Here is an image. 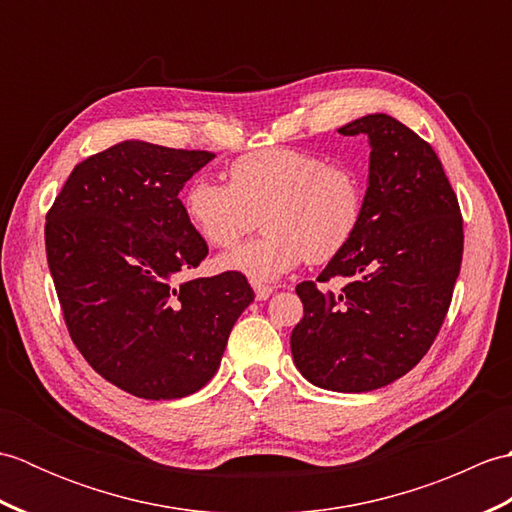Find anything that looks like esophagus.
I'll return each instance as SVG.
<instances>
[{
    "instance_id": "obj_1",
    "label": "esophagus",
    "mask_w": 512,
    "mask_h": 512,
    "mask_svg": "<svg viewBox=\"0 0 512 512\" xmlns=\"http://www.w3.org/2000/svg\"><path fill=\"white\" fill-rule=\"evenodd\" d=\"M270 295H273V288H270V286H255L257 301H266Z\"/></svg>"
}]
</instances>
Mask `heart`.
<instances>
[{
    "mask_svg": "<svg viewBox=\"0 0 512 512\" xmlns=\"http://www.w3.org/2000/svg\"><path fill=\"white\" fill-rule=\"evenodd\" d=\"M184 215L206 244L228 248L262 215L266 235L217 257L224 273L273 284L303 259L325 264L341 255L363 222L358 173L308 151L270 147L237 158L228 184L198 176L182 195Z\"/></svg>",
    "mask_w": 512,
    "mask_h": 512,
    "instance_id": "b5f03b06",
    "label": "heart"
}]
</instances>
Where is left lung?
<instances>
[{"label": "left lung", "instance_id": "obj_1", "mask_svg": "<svg viewBox=\"0 0 512 512\" xmlns=\"http://www.w3.org/2000/svg\"><path fill=\"white\" fill-rule=\"evenodd\" d=\"M367 136L363 222L319 281L341 292L297 286L303 319L290 350L303 378L341 394L394 383L416 367L440 332L462 264L458 198L429 143L387 114L339 129Z\"/></svg>", "mask_w": 512, "mask_h": 512}]
</instances>
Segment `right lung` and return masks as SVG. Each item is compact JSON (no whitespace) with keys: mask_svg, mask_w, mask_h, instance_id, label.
Here are the masks:
<instances>
[{"mask_svg":"<svg viewBox=\"0 0 512 512\" xmlns=\"http://www.w3.org/2000/svg\"><path fill=\"white\" fill-rule=\"evenodd\" d=\"M213 158L123 140L79 162L46 217L48 266L74 345L138 398L202 389L255 299L237 273L184 279L209 246L178 193Z\"/></svg>","mask_w":512,"mask_h":512,"instance_id":"add662e5","label":"right lung"}]
</instances>
